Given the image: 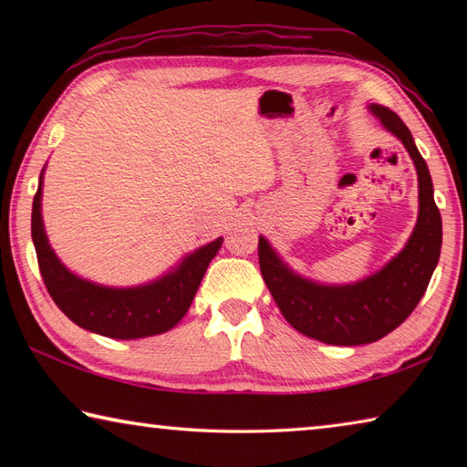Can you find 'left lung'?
Segmentation results:
<instances>
[{"label":"left lung","mask_w":467,"mask_h":467,"mask_svg":"<svg viewBox=\"0 0 467 467\" xmlns=\"http://www.w3.org/2000/svg\"><path fill=\"white\" fill-rule=\"evenodd\" d=\"M387 130L408 148L420 181V216L405 249L367 279L329 286L295 275L266 239H259L261 275L283 317L296 331L329 345H365L408 319L428 289L441 251V214L433 201L430 168L413 142L410 128L393 110L369 106Z\"/></svg>","instance_id":"8db88e82"}]
</instances>
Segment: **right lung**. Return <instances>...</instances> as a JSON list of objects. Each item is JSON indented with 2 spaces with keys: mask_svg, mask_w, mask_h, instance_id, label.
<instances>
[{
  "mask_svg": "<svg viewBox=\"0 0 467 467\" xmlns=\"http://www.w3.org/2000/svg\"><path fill=\"white\" fill-rule=\"evenodd\" d=\"M42 178L44 172L32 206V239L39 273L59 311L82 329L112 339H140L172 329L186 315L208 263L221 249V236L188 254L178 269L150 285L134 289L94 285L69 273L47 243L42 223Z\"/></svg>",
  "mask_w": 467,
  "mask_h": 467,
  "instance_id": "obj_1",
  "label": "right lung"
}]
</instances>
